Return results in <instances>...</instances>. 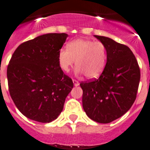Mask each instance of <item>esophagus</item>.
I'll list each match as a JSON object with an SVG mask.
<instances>
[{
    "instance_id": "34e87169",
    "label": "esophagus",
    "mask_w": 150,
    "mask_h": 150,
    "mask_svg": "<svg viewBox=\"0 0 150 150\" xmlns=\"http://www.w3.org/2000/svg\"><path fill=\"white\" fill-rule=\"evenodd\" d=\"M72 81H73L74 85H75V86H79V82L77 80H75V79H73V80H72Z\"/></svg>"
}]
</instances>
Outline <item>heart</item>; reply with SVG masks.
<instances>
[{
	"instance_id": "1",
	"label": "heart",
	"mask_w": 150,
	"mask_h": 150,
	"mask_svg": "<svg viewBox=\"0 0 150 150\" xmlns=\"http://www.w3.org/2000/svg\"><path fill=\"white\" fill-rule=\"evenodd\" d=\"M77 74L88 79H97L103 71L107 60L105 44L89 39H76L68 43L66 49L58 53V62L62 71H69L75 63Z\"/></svg>"
}]
</instances>
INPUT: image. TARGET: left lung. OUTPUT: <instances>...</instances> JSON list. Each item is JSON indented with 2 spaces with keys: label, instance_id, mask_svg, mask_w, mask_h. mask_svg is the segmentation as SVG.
I'll list each match as a JSON object with an SVG mask.
<instances>
[{
  "label": "left lung",
  "instance_id": "8db88e82",
  "mask_svg": "<svg viewBox=\"0 0 150 150\" xmlns=\"http://www.w3.org/2000/svg\"><path fill=\"white\" fill-rule=\"evenodd\" d=\"M107 50V61L98 79L81 82L83 109L91 119L106 124L120 118L137 97L140 71L129 47L104 36L95 35Z\"/></svg>",
  "mask_w": 150,
  "mask_h": 150
}]
</instances>
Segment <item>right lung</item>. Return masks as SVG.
Returning <instances> with one entry per match:
<instances>
[{
	"instance_id": "add662e5",
	"label": "right lung",
	"mask_w": 150,
	"mask_h": 150,
	"mask_svg": "<svg viewBox=\"0 0 150 150\" xmlns=\"http://www.w3.org/2000/svg\"><path fill=\"white\" fill-rule=\"evenodd\" d=\"M68 35L50 33L21 44L7 66L10 97L27 118L42 123L62 111L73 82L59 67L58 53Z\"/></svg>"
}]
</instances>
